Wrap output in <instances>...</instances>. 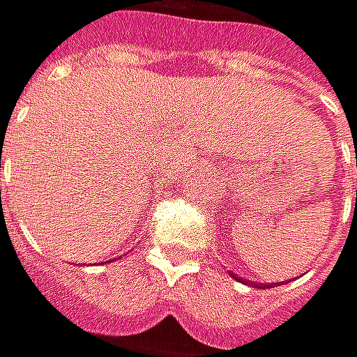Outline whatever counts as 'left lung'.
Masks as SVG:
<instances>
[{
    "label": "left lung",
    "mask_w": 357,
    "mask_h": 357,
    "mask_svg": "<svg viewBox=\"0 0 357 357\" xmlns=\"http://www.w3.org/2000/svg\"><path fill=\"white\" fill-rule=\"evenodd\" d=\"M228 274H230L234 280H241V282H245V284H249V287H253V289H270V287H272V284H257V282H253V280H247V278H243V276H236V274L230 272V270H228ZM274 284H276V282H274Z\"/></svg>",
    "instance_id": "left-lung-1"
}]
</instances>
